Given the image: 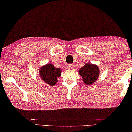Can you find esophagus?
<instances>
[{
  "mask_svg": "<svg viewBox=\"0 0 132 132\" xmlns=\"http://www.w3.org/2000/svg\"><path fill=\"white\" fill-rule=\"evenodd\" d=\"M75 68L74 64H69L68 65V68L69 70H73Z\"/></svg>",
  "mask_w": 132,
  "mask_h": 132,
  "instance_id": "esophagus-1",
  "label": "esophagus"
}]
</instances>
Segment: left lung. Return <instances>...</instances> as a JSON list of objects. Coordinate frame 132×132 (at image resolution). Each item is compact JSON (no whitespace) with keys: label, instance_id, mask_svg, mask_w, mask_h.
<instances>
[{"label":"left lung","instance_id":"obj_1","mask_svg":"<svg viewBox=\"0 0 132 132\" xmlns=\"http://www.w3.org/2000/svg\"><path fill=\"white\" fill-rule=\"evenodd\" d=\"M100 73L98 66L91 63H87L78 71V73L82 78L83 83L87 85H92L97 81Z\"/></svg>","mask_w":132,"mask_h":132}]
</instances>
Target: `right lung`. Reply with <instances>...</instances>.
Wrapping results in <instances>:
<instances>
[{"mask_svg": "<svg viewBox=\"0 0 132 132\" xmlns=\"http://www.w3.org/2000/svg\"><path fill=\"white\" fill-rule=\"evenodd\" d=\"M62 70L54 67L52 64H47L39 68V77L44 82L50 86H53L57 82L58 78L61 76Z\"/></svg>", "mask_w": 132, "mask_h": 132, "instance_id": "add662e5", "label": "right lung"}]
</instances>
